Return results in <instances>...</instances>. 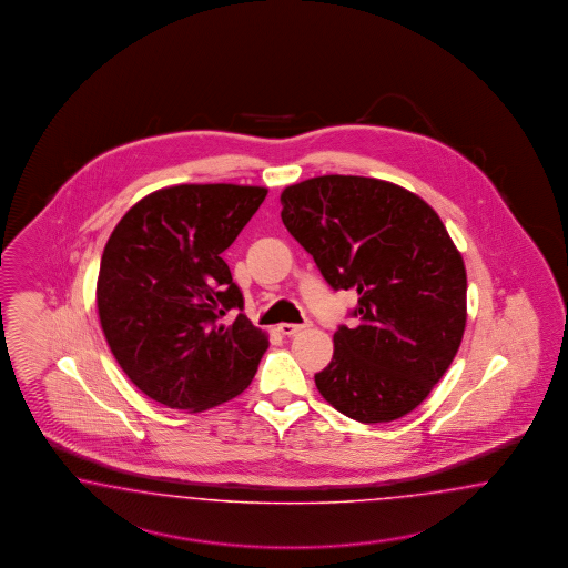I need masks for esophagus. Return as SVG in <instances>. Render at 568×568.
Masks as SVG:
<instances>
[{
	"label": "esophagus",
	"mask_w": 568,
	"mask_h": 568,
	"mask_svg": "<svg viewBox=\"0 0 568 568\" xmlns=\"http://www.w3.org/2000/svg\"><path fill=\"white\" fill-rule=\"evenodd\" d=\"M310 327V321H306L304 325H295V323H283L278 331L283 333V335H287V337H292L295 333H300V331H304V328Z\"/></svg>",
	"instance_id": "obj_1"
}]
</instances>
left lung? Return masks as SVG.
<instances>
[{
  "label": "left lung",
  "instance_id": "8db88e82",
  "mask_svg": "<svg viewBox=\"0 0 568 568\" xmlns=\"http://www.w3.org/2000/svg\"><path fill=\"white\" fill-rule=\"evenodd\" d=\"M281 219L328 285L358 293L335 331L321 396L358 423L413 413L454 361L466 325V271L437 212L394 183L325 174L281 193Z\"/></svg>",
  "mask_w": 568,
  "mask_h": 568
}]
</instances>
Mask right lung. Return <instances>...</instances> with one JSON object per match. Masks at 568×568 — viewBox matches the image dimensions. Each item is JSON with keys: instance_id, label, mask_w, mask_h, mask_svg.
<instances>
[{"instance_id": "1", "label": "right lung", "mask_w": 568, "mask_h": 568, "mask_svg": "<svg viewBox=\"0 0 568 568\" xmlns=\"http://www.w3.org/2000/svg\"><path fill=\"white\" fill-rule=\"evenodd\" d=\"M266 197L247 185H174L131 207L105 243L98 312L105 342L138 389L202 413L240 396L268 337L245 314L223 252Z\"/></svg>"}]
</instances>
